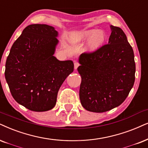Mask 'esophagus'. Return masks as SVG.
Instances as JSON below:
<instances>
[{"mask_svg":"<svg viewBox=\"0 0 148 148\" xmlns=\"http://www.w3.org/2000/svg\"><path fill=\"white\" fill-rule=\"evenodd\" d=\"M79 65H80V64L78 62L74 63V68H75V70H76V69L78 68V67L79 66Z\"/></svg>","mask_w":148,"mask_h":148,"instance_id":"obj_1","label":"esophagus"}]
</instances>
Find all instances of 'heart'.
Returning <instances> with one entry per match:
<instances>
[{
	"instance_id": "obj_1",
	"label": "heart",
	"mask_w": 148,
	"mask_h": 148,
	"mask_svg": "<svg viewBox=\"0 0 148 148\" xmlns=\"http://www.w3.org/2000/svg\"><path fill=\"white\" fill-rule=\"evenodd\" d=\"M106 38V35L104 31L91 29L72 33L70 36V42L72 44H79L89 40L87 44V50L89 52H93L104 44Z\"/></svg>"
}]
</instances>
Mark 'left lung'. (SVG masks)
Wrapping results in <instances>:
<instances>
[{
  "instance_id": "8db88e82",
  "label": "left lung",
  "mask_w": 148,
  "mask_h": 148,
  "mask_svg": "<svg viewBox=\"0 0 148 148\" xmlns=\"http://www.w3.org/2000/svg\"><path fill=\"white\" fill-rule=\"evenodd\" d=\"M108 44L79 57V96L87 111L103 113L120 105L135 79L134 52L119 27L111 25Z\"/></svg>"
}]
</instances>
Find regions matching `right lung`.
I'll return each mask as SVG.
<instances>
[{
	"label": "right lung",
	"instance_id": "right-lung-1",
	"mask_svg": "<svg viewBox=\"0 0 148 148\" xmlns=\"http://www.w3.org/2000/svg\"><path fill=\"white\" fill-rule=\"evenodd\" d=\"M58 32L47 24H31L14 43L7 57L5 76L13 98L33 111H49L57 93L74 71L72 61H59L53 55Z\"/></svg>",
	"mask_w": 148,
	"mask_h": 148
}]
</instances>
